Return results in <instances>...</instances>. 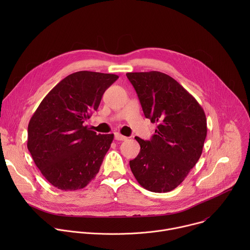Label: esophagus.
Returning <instances> with one entry per match:
<instances>
[{"instance_id":"esophagus-1","label":"esophagus","mask_w":250,"mask_h":250,"mask_svg":"<svg viewBox=\"0 0 250 250\" xmlns=\"http://www.w3.org/2000/svg\"><path fill=\"white\" fill-rule=\"evenodd\" d=\"M115 139H116V140H125L126 137L124 136V135H122V134L119 133V132H116V133H115Z\"/></svg>"}]
</instances>
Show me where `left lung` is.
Wrapping results in <instances>:
<instances>
[{"label": "left lung", "instance_id": "1", "mask_svg": "<svg viewBox=\"0 0 250 250\" xmlns=\"http://www.w3.org/2000/svg\"><path fill=\"white\" fill-rule=\"evenodd\" d=\"M142 111L157 129L150 140L135 137L138 155L129 161L145 189L166 193L179 186L198 162L207 136V119L197 100L167 74L130 72Z\"/></svg>", "mask_w": 250, "mask_h": 250}]
</instances>
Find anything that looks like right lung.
I'll list each match as a JSON object with an SVG mask.
<instances>
[{"label": "right lung", "instance_id": "add662e5", "mask_svg": "<svg viewBox=\"0 0 250 250\" xmlns=\"http://www.w3.org/2000/svg\"><path fill=\"white\" fill-rule=\"evenodd\" d=\"M118 75L79 71L61 80L42 101L27 127V148L57 189L85 188L98 174L114 134H97L84 123Z\"/></svg>", "mask_w": 250, "mask_h": 250}]
</instances>
